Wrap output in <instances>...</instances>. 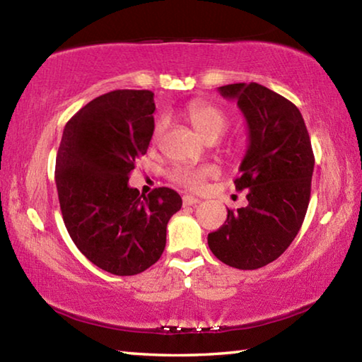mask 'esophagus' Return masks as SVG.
Here are the masks:
<instances>
[{"instance_id": "obj_1", "label": "esophagus", "mask_w": 362, "mask_h": 362, "mask_svg": "<svg viewBox=\"0 0 362 362\" xmlns=\"http://www.w3.org/2000/svg\"><path fill=\"white\" fill-rule=\"evenodd\" d=\"M182 201H183V206H194L199 203V199L194 198V196H192V194H185L182 198Z\"/></svg>"}]
</instances>
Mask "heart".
Segmentation results:
<instances>
[{"mask_svg":"<svg viewBox=\"0 0 362 362\" xmlns=\"http://www.w3.org/2000/svg\"><path fill=\"white\" fill-rule=\"evenodd\" d=\"M185 113L194 129L207 140H217L218 137H222L230 126V116L222 108L209 102H192L187 107ZM163 129L164 121H158L155 131H153V140L159 139ZM216 174L217 168L211 166V164L203 168L179 166L170 173V179L179 183V185L192 189V192H201L206 185V180Z\"/></svg>","mask_w":362,"mask_h":362,"instance_id":"b5f03b06","label":"heart"}]
</instances>
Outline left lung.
I'll list each match as a JSON object with an SVG mask.
<instances>
[{
    "mask_svg": "<svg viewBox=\"0 0 362 362\" xmlns=\"http://www.w3.org/2000/svg\"><path fill=\"white\" fill-rule=\"evenodd\" d=\"M246 116L249 148L235 180L247 189V206L228 209L225 223L209 233L207 244L233 268L268 265L291 246L310 203L315 155L298 108L257 83L218 88Z\"/></svg>",
    "mask_w": 362,
    "mask_h": 362,
    "instance_id": "1",
    "label": "left lung"
}]
</instances>
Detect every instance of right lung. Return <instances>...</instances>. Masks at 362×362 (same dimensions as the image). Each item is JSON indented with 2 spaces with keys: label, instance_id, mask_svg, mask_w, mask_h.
<instances>
[{
  "label": "right lung",
  "instance_id": "obj_1",
  "mask_svg": "<svg viewBox=\"0 0 362 362\" xmlns=\"http://www.w3.org/2000/svg\"><path fill=\"white\" fill-rule=\"evenodd\" d=\"M151 90L118 89L90 100L65 124L56 158L64 223L95 267L132 276L159 260L180 194L159 187L148 196L129 187L136 159L155 131Z\"/></svg>",
  "mask_w": 362,
  "mask_h": 362
}]
</instances>
